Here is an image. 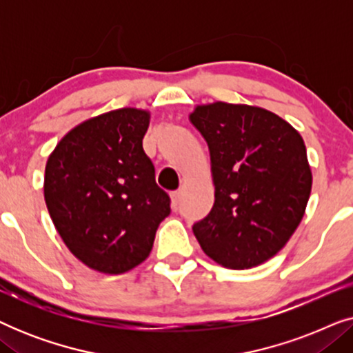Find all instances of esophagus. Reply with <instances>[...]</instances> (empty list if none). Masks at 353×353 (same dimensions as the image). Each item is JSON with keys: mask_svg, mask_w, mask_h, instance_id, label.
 Listing matches in <instances>:
<instances>
[{"mask_svg": "<svg viewBox=\"0 0 353 353\" xmlns=\"http://www.w3.org/2000/svg\"><path fill=\"white\" fill-rule=\"evenodd\" d=\"M180 201H181V191L172 192V207H173V209H178V205H180Z\"/></svg>", "mask_w": 353, "mask_h": 353, "instance_id": "esophagus-1", "label": "esophagus"}]
</instances>
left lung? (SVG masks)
Returning <instances> with one entry per match:
<instances>
[{"label":"left lung","mask_w":353,"mask_h":353,"mask_svg":"<svg viewBox=\"0 0 353 353\" xmlns=\"http://www.w3.org/2000/svg\"><path fill=\"white\" fill-rule=\"evenodd\" d=\"M209 144L215 202L192 225L216 263L244 270L276 255L301 223L312 191L303 139L286 120L245 104L197 105L190 115Z\"/></svg>","instance_id":"8db88e82"}]
</instances>
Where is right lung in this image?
I'll use <instances>...</instances> for the list:
<instances>
[{
  "label": "right lung",
  "instance_id": "add662e5",
  "mask_svg": "<svg viewBox=\"0 0 353 353\" xmlns=\"http://www.w3.org/2000/svg\"><path fill=\"white\" fill-rule=\"evenodd\" d=\"M146 110H110L61 139L48 159L45 201L67 248L86 267L119 274L146 260L170 197L143 149Z\"/></svg>",
  "mask_w": 353,
  "mask_h": 353
}]
</instances>
